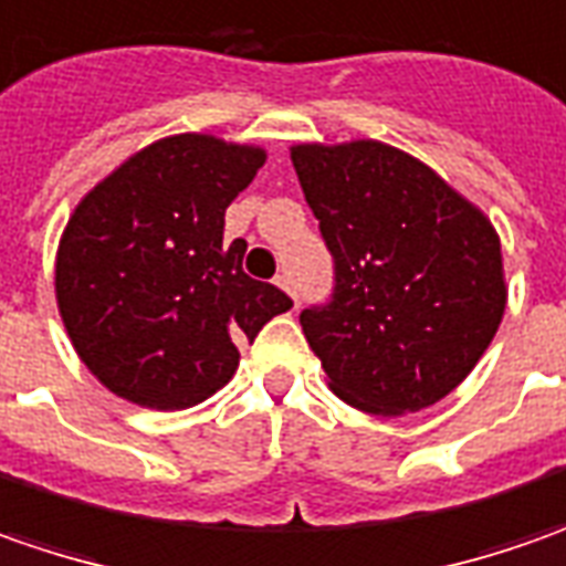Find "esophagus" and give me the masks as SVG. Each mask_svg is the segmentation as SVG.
Returning a JSON list of instances; mask_svg holds the SVG:
<instances>
[{
    "label": "esophagus",
    "instance_id": "obj_1",
    "mask_svg": "<svg viewBox=\"0 0 566 566\" xmlns=\"http://www.w3.org/2000/svg\"><path fill=\"white\" fill-rule=\"evenodd\" d=\"M275 284H279L282 291H287V294H291V301H294V306L301 303V297H297V287H294V279H291L287 272H282V275H275Z\"/></svg>",
    "mask_w": 566,
    "mask_h": 566
}]
</instances>
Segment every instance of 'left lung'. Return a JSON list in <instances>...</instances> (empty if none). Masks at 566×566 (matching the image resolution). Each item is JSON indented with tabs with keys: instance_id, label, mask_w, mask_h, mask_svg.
Listing matches in <instances>:
<instances>
[{
	"instance_id": "obj_1",
	"label": "left lung",
	"mask_w": 566,
	"mask_h": 566,
	"mask_svg": "<svg viewBox=\"0 0 566 566\" xmlns=\"http://www.w3.org/2000/svg\"><path fill=\"white\" fill-rule=\"evenodd\" d=\"M335 284L301 313L328 388L366 413L451 395L495 338L507 287L492 222L379 140L291 149Z\"/></svg>"
}]
</instances>
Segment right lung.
Instances as JSON below:
<instances>
[{"label": "right lung", "instance_id": "obj_1", "mask_svg": "<svg viewBox=\"0 0 566 566\" xmlns=\"http://www.w3.org/2000/svg\"><path fill=\"white\" fill-rule=\"evenodd\" d=\"M265 153L206 134L149 144L96 185L69 219L55 297L77 357L118 398L185 410L238 369L291 310L282 287L244 272V241L222 244L224 209Z\"/></svg>", "mask_w": 566, "mask_h": 566}]
</instances>
